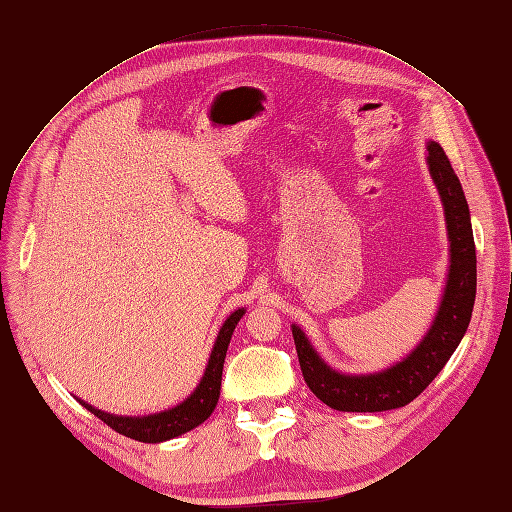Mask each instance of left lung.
<instances>
[{"label": "left lung", "mask_w": 512, "mask_h": 512, "mask_svg": "<svg viewBox=\"0 0 512 512\" xmlns=\"http://www.w3.org/2000/svg\"><path fill=\"white\" fill-rule=\"evenodd\" d=\"M427 164L444 205L451 269L438 316L423 342L404 361L378 374L344 376L320 359L299 327H292L303 378L312 393L333 410L384 412L408 406L440 374L470 324L476 299V247L470 209L451 160L438 143L427 145Z\"/></svg>", "instance_id": "obj_1"}]
</instances>
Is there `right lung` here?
Returning a JSON list of instances; mask_svg holds the SVG:
<instances>
[{"label":"right lung","instance_id":"right-lung-1","mask_svg":"<svg viewBox=\"0 0 512 512\" xmlns=\"http://www.w3.org/2000/svg\"><path fill=\"white\" fill-rule=\"evenodd\" d=\"M245 309H237L232 312L224 327L218 333V339H215V346L209 356V365L205 369V376L196 386V391L179 404L173 410H166L160 414H149V416H115V414H106L102 410H96L89 404H81L91 412L96 414L100 421H104L108 427L115 429L117 433L138 442H164L170 438H177L181 433L190 431L198 427L200 423H205L215 410V404L220 399V386H222V369H224V359H226V350L230 344L232 331H235L237 322L243 318Z\"/></svg>","mask_w":512,"mask_h":512}]
</instances>
